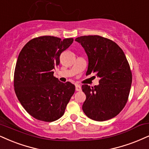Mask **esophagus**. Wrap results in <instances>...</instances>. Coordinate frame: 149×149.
I'll use <instances>...</instances> for the list:
<instances>
[{
  "mask_svg": "<svg viewBox=\"0 0 149 149\" xmlns=\"http://www.w3.org/2000/svg\"><path fill=\"white\" fill-rule=\"evenodd\" d=\"M75 89H76L77 91H81V87L80 85H76L75 86Z\"/></svg>",
  "mask_w": 149,
  "mask_h": 149,
  "instance_id": "1",
  "label": "esophagus"
}]
</instances>
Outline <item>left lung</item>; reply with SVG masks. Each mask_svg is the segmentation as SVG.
I'll use <instances>...</instances> for the list:
<instances>
[{"label": "left lung", "instance_id": "1", "mask_svg": "<svg viewBox=\"0 0 149 149\" xmlns=\"http://www.w3.org/2000/svg\"><path fill=\"white\" fill-rule=\"evenodd\" d=\"M88 57L86 75L95 73L100 78L98 86H81L86 99L82 109L86 115L97 122L117 116L127 103L132 83V72L127 58L116 43L99 35L76 38Z\"/></svg>", "mask_w": 149, "mask_h": 149}]
</instances>
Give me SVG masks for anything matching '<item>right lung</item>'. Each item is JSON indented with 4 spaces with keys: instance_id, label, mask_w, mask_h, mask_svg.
<instances>
[{
    "instance_id": "right-lung-1",
    "label": "right lung",
    "mask_w": 149,
    "mask_h": 149,
    "mask_svg": "<svg viewBox=\"0 0 149 149\" xmlns=\"http://www.w3.org/2000/svg\"><path fill=\"white\" fill-rule=\"evenodd\" d=\"M72 38L42 36L32 38L19 53L14 75L18 100L31 116L51 122L63 116L75 91L70 82L54 77L60 55L72 43Z\"/></svg>"
}]
</instances>
